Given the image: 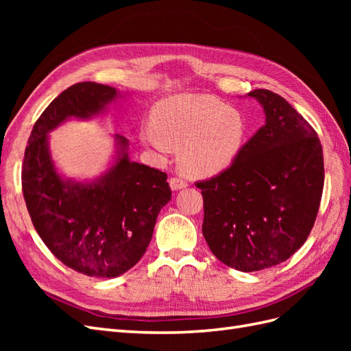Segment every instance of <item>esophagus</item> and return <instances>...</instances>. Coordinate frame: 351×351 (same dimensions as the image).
Masks as SVG:
<instances>
[{"label":"esophagus","instance_id":"esophagus-1","mask_svg":"<svg viewBox=\"0 0 351 351\" xmlns=\"http://www.w3.org/2000/svg\"><path fill=\"white\" fill-rule=\"evenodd\" d=\"M169 187H171V190H182L184 187H187V183L184 182L183 178H177V177H171L169 178Z\"/></svg>","mask_w":351,"mask_h":351}]
</instances>
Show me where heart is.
<instances>
[{"instance_id": "obj_1", "label": "heart", "mask_w": 351, "mask_h": 351, "mask_svg": "<svg viewBox=\"0 0 351 351\" xmlns=\"http://www.w3.org/2000/svg\"><path fill=\"white\" fill-rule=\"evenodd\" d=\"M249 127L244 117L209 95L177 93L159 102L154 124L141 130V142L165 156L180 149L178 162L195 178L222 174L236 164Z\"/></svg>"}]
</instances>
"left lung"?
Returning <instances> with one entry per match:
<instances>
[{"label": "left lung", "mask_w": 351, "mask_h": 351, "mask_svg": "<svg viewBox=\"0 0 351 351\" xmlns=\"http://www.w3.org/2000/svg\"><path fill=\"white\" fill-rule=\"evenodd\" d=\"M265 125L227 171L197 183L204 196L202 232L227 267L253 272L299 250L315 224L324 189V154L313 127L280 95H246Z\"/></svg>", "instance_id": "left-lung-1"}]
</instances>
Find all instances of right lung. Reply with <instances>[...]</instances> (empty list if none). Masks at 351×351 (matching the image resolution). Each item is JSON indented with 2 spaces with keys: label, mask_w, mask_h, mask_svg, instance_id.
I'll list each match as a JSON object with an SVG mask.
<instances>
[{
  "label": "right lung",
  "mask_w": 351,
  "mask_h": 351,
  "mask_svg": "<svg viewBox=\"0 0 351 351\" xmlns=\"http://www.w3.org/2000/svg\"><path fill=\"white\" fill-rule=\"evenodd\" d=\"M121 98L107 84H73L40 114L23 159V196L39 237L66 267L95 278L119 277L141 261L171 199L167 174L132 161L129 139L114 134L112 161L102 174L66 177L52 158L49 133L67 120L107 114Z\"/></svg>",
  "instance_id": "1"
}]
</instances>
